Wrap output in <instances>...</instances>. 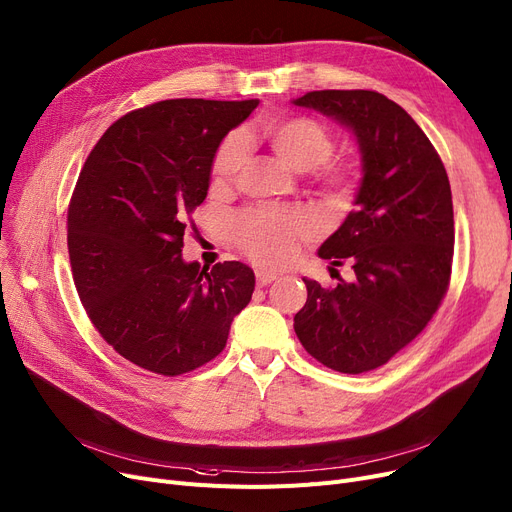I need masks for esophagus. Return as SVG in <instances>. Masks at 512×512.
Returning a JSON list of instances; mask_svg holds the SVG:
<instances>
[{
  "mask_svg": "<svg viewBox=\"0 0 512 512\" xmlns=\"http://www.w3.org/2000/svg\"><path fill=\"white\" fill-rule=\"evenodd\" d=\"M256 281H258L260 288H264V285L277 281V275L275 273H267V271H256Z\"/></svg>",
  "mask_w": 512,
  "mask_h": 512,
  "instance_id": "34e87169",
  "label": "esophagus"
}]
</instances>
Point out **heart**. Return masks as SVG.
<instances>
[{
  "label": "heart",
  "mask_w": 512,
  "mask_h": 512,
  "mask_svg": "<svg viewBox=\"0 0 512 512\" xmlns=\"http://www.w3.org/2000/svg\"><path fill=\"white\" fill-rule=\"evenodd\" d=\"M262 136L273 151L296 170H311L313 185L334 201H346L359 189L361 170L349 157H330L336 145L334 132L309 115H281L262 124ZM248 161V142L241 132L224 138L212 159V185L229 189L239 180ZM315 224L300 210L254 208L233 222L237 248L252 262L267 269L290 264L309 239Z\"/></svg>",
  "instance_id": "b5f03b06"
}]
</instances>
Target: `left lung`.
I'll return each instance as SVG.
<instances>
[{
    "label": "left lung",
    "mask_w": 512,
    "mask_h": 512,
    "mask_svg": "<svg viewBox=\"0 0 512 512\" xmlns=\"http://www.w3.org/2000/svg\"><path fill=\"white\" fill-rule=\"evenodd\" d=\"M351 128L363 155L357 208L319 256L357 279L306 283L294 317L311 357L342 374L391 361L433 319L452 279L454 203L443 161L397 102L374 90H315L294 100ZM334 271V269H332Z\"/></svg>",
    "instance_id": "obj_1"
}]
</instances>
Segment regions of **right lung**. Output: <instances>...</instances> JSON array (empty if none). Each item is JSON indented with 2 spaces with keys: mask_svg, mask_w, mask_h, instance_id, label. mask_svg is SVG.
I'll return each mask as SVG.
<instances>
[{
  "mask_svg": "<svg viewBox=\"0 0 512 512\" xmlns=\"http://www.w3.org/2000/svg\"><path fill=\"white\" fill-rule=\"evenodd\" d=\"M258 100L172 98L119 117L90 151L67 212L81 304L113 349L142 370L180 376L227 346L254 271L182 260L212 159Z\"/></svg>",
  "mask_w": 512,
  "mask_h": 512,
  "instance_id": "add662e5",
  "label": "right lung"
}]
</instances>
